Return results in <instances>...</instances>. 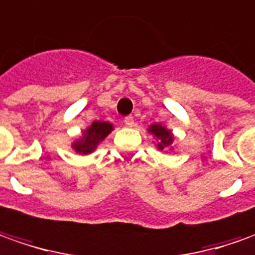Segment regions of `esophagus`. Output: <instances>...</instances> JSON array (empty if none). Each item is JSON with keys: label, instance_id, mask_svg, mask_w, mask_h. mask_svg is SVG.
<instances>
[{"label": "esophagus", "instance_id": "1", "mask_svg": "<svg viewBox=\"0 0 255 255\" xmlns=\"http://www.w3.org/2000/svg\"><path fill=\"white\" fill-rule=\"evenodd\" d=\"M124 124L126 125V126L131 128V126L134 125V119H133V116H126V118L124 119Z\"/></svg>", "mask_w": 255, "mask_h": 255}]
</instances>
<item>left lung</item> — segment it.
<instances>
[{
	"label": "left lung",
	"mask_w": 255,
	"mask_h": 255,
	"mask_svg": "<svg viewBox=\"0 0 255 255\" xmlns=\"http://www.w3.org/2000/svg\"><path fill=\"white\" fill-rule=\"evenodd\" d=\"M148 131L157 137V140H158L157 147L160 148V150H163L165 147H170L172 144V139L174 137H172L171 131L165 129V126H161V125H151L148 128Z\"/></svg>",
	"instance_id": "8db88e82"
}]
</instances>
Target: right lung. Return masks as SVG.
<instances>
[{
  "label": "right lung",
  "mask_w": 255,
  "mask_h": 255,
  "mask_svg": "<svg viewBox=\"0 0 255 255\" xmlns=\"http://www.w3.org/2000/svg\"><path fill=\"white\" fill-rule=\"evenodd\" d=\"M112 125L109 122H101L97 121L84 131L83 139L77 140L73 144V148L76 150L77 153H81V154H90L92 153L95 147L100 144V141L107 137L108 134L112 131Z\"/></svg>",
  "instance_id": "obj_1"
}]
</instances>
